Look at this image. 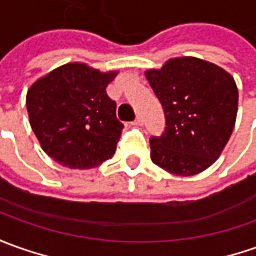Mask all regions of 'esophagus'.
<instances>
[{"label":"esophagus","mask_w":256,"mask_h":256,"mask_svg":"<svg viewBox=\"0 0 256 256\" xmlns=\"http://www.w3.org/2000/svg\"><path fill=\"white\" fill-rule=\"evenodd\" d=\"M133 124H136V126H142V116H137V118H136V120L133 122Z\"/></svg>","instance_id":"esophagus-1"}]
</instances>
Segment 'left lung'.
Instances as JSON below:
<instances>
[{"instance_id":"obj_1","label":"left lung","mask_w":256,"mask_h":256,"mask_svg":"<svg viewBox=\"0 0 256 256\" xmlns=\"http://www.w3.org/2000/svg\"><path fill=\"white\" fill-rule=\"evenodd\" d=\"M165 114L151 137V161L174 175L204 171L222 154L236 124L238 90L223 68L194 57L172 58L146 72Z\"/></svg>"}]
</instances>
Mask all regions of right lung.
Returning a JSON list of instances; mask_svg holds the SVG:
<instances>
[{"mask_svg": "<svg viewBox=\"0 0 256 256\" xmlns=\"http://www.w3.org/2000/svg\"><path fill=\"white\" fill-rule=\"evenodd\" d=\"M118 72L82 62L53 70L29 88L26 108L43 151L71 170H88L112 158L123 130L106 86Z\"/></svg>", "mask_w": 256, "mask_h": 256, "instance_id": "obj_1", "label": "right lung"}]
</instances>
